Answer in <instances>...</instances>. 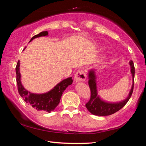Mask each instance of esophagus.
<instances>
[{
    "label": "esophagus",
    "instance_id": "34e87169",
    "mask_svg": "<svg viewBox=\"0 0 146 146\" xmlns=\"http://www.w3.org/2000/svg\"><path fill=\"white\" fill-rule=\"evenodd\" d=\"M74 79H75L76 82H80V81H84L86 79V73L82 70L78 71L76 73L75 76H74Z\"/></svg>",
    "mask_w": 146,
    "mask_h": 146
}]
</instances>
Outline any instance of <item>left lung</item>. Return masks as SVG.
Listing matches in <instances>:
<instances>
[{"mask_svg": "<svg viewBox=\"0 0 146 146\" xmlns=\"http://www.w3.org/2000/svg\"><path fill=\"white\" fill-rule=\"evenodd\" d=\"M131 67V73L133 76V84L131 89L128 95V97L122 102L111 103L107 102L101 99L98 95L97 88V76H96L95 70H91L89 71L88 84L91 90V97L90 100L86 104V107L91 114L97 116H108L112 115L113 113L117 112L120 109L126 104L128 100L131 97L133 93V88H134V77H135V66L133 62H129Z\"/></svg>", "mask_w": 146, "mask_h": 146, "instance_id": "obj_1", "label": "left lung"}]
</instances>
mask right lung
Returning a JSON list of instances; mask_svg holds the SVG:
<instances>
[{"label": "right lung", "instance_id": "obj_1", "mask_svg": "<svg viewBox=\"0 0 146 146\" xmlns=\"http://www.w3.org/2000/svg\"><path fill=\"white\" fill-rule=\"evenodd\" d=\"M48 35V31H42L39 34L33 36L29 42H31L35 38L47 36ZM15 70L16 80L19 93L21 95V97L23 98V100L25 101L26 103L37 111H43L48 113H50L51 111H53L60 102V100L64 91L73 82L72 78L69 77L62 80L60 82L56 84L52 90L48 91V92L42 94L32 93L27 91L21 83L19 60L17 64Z\"/></svg>", "mask_w": 146, "mask_h": 146}]
</instances>
